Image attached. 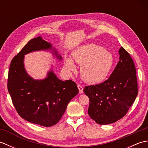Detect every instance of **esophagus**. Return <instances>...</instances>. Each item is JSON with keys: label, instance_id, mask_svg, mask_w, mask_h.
Segmentation results:
<instances>
[{"label": "esophagus", "instance_id": "obj_1", "mask_svg": "<svg viewBox=\"0 0 148 148\" xmlns=\"http://www.w3.org/2000/svg\"><path fill=\"white\" fill-rule=\"evenodd\" d=\"M77 88L79 89V93H83V87L81 85V84H77Z\"/></svg>", "mask_w": 148, "mask_h": 148}]
</instances>
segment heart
<instances>
[{
    "instance_id": "1",
    "label": "heart",
    "mask_w": 148,
    "mask_h": 148,
    "mask_svg": "<svg viewBox=\"0 0 148 148\" xmlns=\"http://www.w3.org/2000/svg\"><path fill=\"white\" fill-rule=\"evenodd\" d=\"M76 62L81 65V77L87 83H99L108 76L114 64L111 53L102 46L88 44L79 47L72 53ZM65 66L71 72H76V67L70 58H65Z\"/></svg>"
}]
</instances>
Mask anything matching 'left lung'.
Wrapping results in <instances>:
<instances>
[{
  "mask_svg": "<svg viewBox=\"0 0 148 148\" xmlns=\"http://www.w3.org/2000/svg\"><path fill=\"white\" fill-rule=\"evenodd\" d=\"M119 60L108 79L83 90L88 97V112L97 123H113L127 114L138 94L136 69L132 58L123 47Z\"/></svg>",
  "mask_w": 148,
  "mask_h": 148,
  "instance_id": "8db88e82",
  "label": "left lung"
}]
</instances>
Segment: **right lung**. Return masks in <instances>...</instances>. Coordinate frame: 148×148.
<instances>
[{
  "instance_id": "obj_1",
  "label": "right lung",
  "mask_w": 148,
  "mask_h": 148,
  "mask_svg": "<svg viewBox=\"0 0 148 148\" xmlns=\"http://www.w3.org/2000/svg\"><path fill=\"white\" fill-rule=\"evenodd\" d=\"M52 49L58 59H62L50 43L37 37L29 40L11 60L8 89L18 114L32 123L51 127L60 121L69 102L79 92L76 84L62 81L52 71L42 80H35L25 69L24 55L40 50Z\"/></svg>"
}]
</instances>
